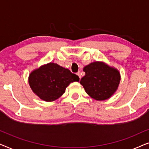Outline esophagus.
<instances>
[{"instance_id": "1", "label": "esophagus", "mask_w": 149, "mask_h": 149, "mask_svg": "<svg viewBox=\"0 0 149 149\" xmlns=\"http://www.w3.org/2000/svg\"><path fill=\"white\" fill-rule=\"evenodd\" d=\"M77 74L78 75L79 77V79H81V72H78L77 73Z\"/></svg>"}]
</instances>
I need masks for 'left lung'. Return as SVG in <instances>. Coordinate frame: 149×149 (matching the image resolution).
Returning a JSON list of instances; mask_svg holds the SVG:
<instances>
[{"mask_svg": "<svg viewBox=\"0 0 149 149\" xmlns=\"http://www.w3.org/2000/svg\"><path fill=\"white\" fill-rule=\"evenodd\" d=\"M83 71L85 75L81 79L80 83L91 98L106 100L117 90L121 75L117 68L96 61L85 66Z\"/></svg>", "mask_w": 149, "mask_h": 149, "instance_id": "left-lung-1", "label": "left lung"}]
</instances>
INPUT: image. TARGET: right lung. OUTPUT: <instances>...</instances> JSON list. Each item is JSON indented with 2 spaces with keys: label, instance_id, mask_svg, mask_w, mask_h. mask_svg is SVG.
<instances>
[{
  "label": "right lung",
  "instance_id": "add662e5",
  "mask_svg": "<svg viewBox=\"0 0 149 149\" xmlns=\"http://www.w3.org/2000/svg\"><path fill=\"white\" fill-rule=\"evenodd\" d=\"M79 77L56 63L49 62L32 70L28 83L32 91L45 102H53L62 96L70 83Z\"/></svg>",
  "mask_w": 149,
  "mask_h": 149
}]
</instances>
